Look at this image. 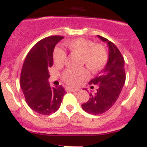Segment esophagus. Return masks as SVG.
<instances>
[{
	"label": "esophagus",
	"instance_id": "obj_1",
	"mask_svg": "<svg viewBox=\"0 0 147 147\" xmlns=\"http://www.w3.org/2000/svg\"><path fill=\"white\" fill-rule=\"evenodd\" d=\"M66 90L67 91H71V92H77L78 90H80L79 89H75V88H66Z\"/></svg>",
	"mask_w": 147,
	"mask_h": 147
}]
</instances>
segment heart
I'll use <instances>...</instances> for the list:
<instances>
[{"instance_id": "b5f03b06", "label": "heart", "mask_w": 147, "mask_h": 147, "mask_svg": "<svg viewBox=\"0 0 147 147\" xmlns=\"http://www.w3.org/2000/svg\"><path fill=\"white\" fill-rule=\"evenodd\" d=\"M70 51L81 55V64L85 65L93 74L102 71L108 61L107 49L102 44H95L85 38H77L66 43ZM66 53L61 49H56L54 52V62L61 66L66 60ZM89 77V72L85 67L80 69H67L62 73V80L71 86H77Z\"/></svg>"}]
</instances>
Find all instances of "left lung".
<instances>
[{"instance_id": "left-lung-1", "label": "left lung", "mask_w": 147, "mask_h": 147, "mask_svg": "<svg viewBox=\"0 0 147 147\" xmlns=\"http://www.w3.org/2000/svg\"><path fill=\"white\" fill-rule=\"evenodd\" d=\"M102 41L107 42L109 59L106 67L100 74L90 81L89 85H98L96 93H90L88 102L82 105L85 112L99 115L107 112L115 103L120 95L126 80L124 59L116 45L107 39L98 35Z\"/></svg>"}]
</instances>
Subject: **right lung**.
<instances>
[{"label":"right lung","mask_w":147,"mask_h":147,"mask_svg":"<svg viewBox=\"0 0 147 147\" xmlns=\"http://www.w3.org/2000/svg\"><path fill=\"white\" fill-rule=\"evenodd\" d=\"M64 38L55 35L45 37L34 45L27 54L20 74V85L26 102L34 111L50 115L59 108L65 93L62 85L49 84V68L53 65L55 45Z\"/></svg>","instance_id":"obj_1"}]
</instances>
